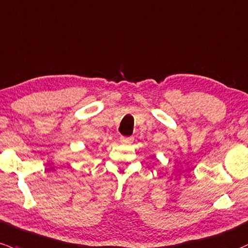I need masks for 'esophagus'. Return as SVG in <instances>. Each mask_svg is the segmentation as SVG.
I'll return each instance as SVG.
<instances>
[{
    "label": "esophagus",
    "instance_id": "1",
    "mask_svg": "<svg viewBox=\"0 0 248 248\" xmlns=\"http://www.w3.org/2000/svg\"><path fill=\"white\" fill-rule=\"evenodd\" d=\"M133 139L132 137H121L120 138V141H121L122 143H132L133 142Z\"/></svg>",
    "mask_w": 248,
    "mask_h": 248
}]
</instances>
